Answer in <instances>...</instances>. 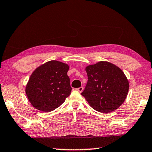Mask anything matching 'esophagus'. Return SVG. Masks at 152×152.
<instances>
[{"label":"esophagus","instance_id":"obj_1","mask_svg":"<svg viewBox=\"0 0 152 152\" xmlns=\"http://www.w3.org/2000/svg\"><path fill=\"white\" fill-rule=\"evenodd\" d=\"M83 89H84L83 87H80V88H78L76 90H77V91H78L79 92H82V91H83Z\"/></svg>","mask_w":152,"mask_h":152}]
</instances>
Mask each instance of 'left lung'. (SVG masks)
<instances>
[{
	"mask_svg": "<svg viewBox=\"0 0 152 152\" xmlns=\"http://www.w3.org/2000/svg\"><path fill=\"white\" fill-rule=\"evenodd\" d=\"M88 82L81 94L97 111L109 113L117 109L127 96L129 81L121 69L101 61L86 68Z\"/></svg>",
	"mask_w": 152,
	"mask_h": 152,
	"instance_id": "1",
	"label": "left lung"
}]
</instances>
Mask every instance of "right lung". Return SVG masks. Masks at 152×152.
Listing matches in <instances>:
<instances>
[{"mask_svg": "<svg viewBox=\"0 0 152 152\" xmlns=\"http://www.w3.org/2000/svg\"><path fill=\"white\" fill-rule=\"evenodd\" d=\"M68 64L51 60L33 71L25 88L27 96L33 107L43 112L55 110L70 94Z\"/></svg>", "mask_w": 152, "mask_h": 152, "instance_id": "1", "label": "right lung"}]
</instances>
